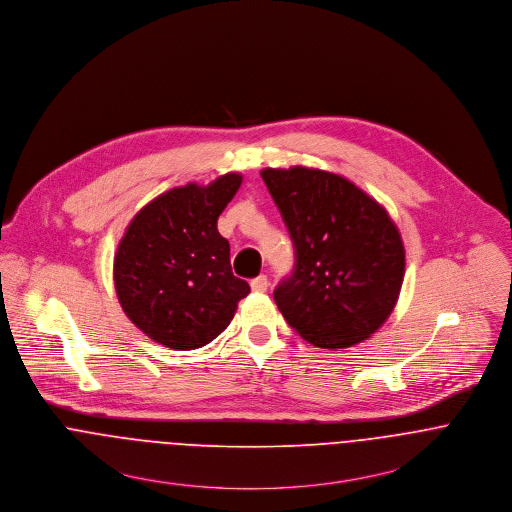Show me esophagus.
Listing matches in <instances>:
<instances>
[{
  "label": "esophagus",
  "instance_id": "34e87169",
  "mask_svg": "<svg viewBox=\"0 0 512 512\" xmlns=\"http://www.w3.org/2000/svg\"><path fill=\"white\" fill-rule=\"evenodd\" d=\"M251 288H253L255 292H265V290L269 288V279H267L265 275H259V277H255V279L251 281Z\"/></svg>",
  "mask_w": 512,
  "mask_h": 512
}]
</instances>
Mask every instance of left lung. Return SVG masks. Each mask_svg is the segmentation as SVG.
<instances>
[{"label":"left lung","instance_id":"left-lung-1","mask_svg":"<svg viewBox=\"0 0 512 512\" xmlns=\"http://www.w3.org/2000/svg\"><path fill=\"white\" fill-rule=\"evenodd\" d=\"M294 243L296 265L275 288L288 326L322 349L375 334L404 279V245L387 210L334 172L263 169Z\"/></svg>","mask_w":512,"mask_h":512}]
</instances>
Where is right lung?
Returning <instances> with one entry per match:
<instances>
[{"label": "right lung", "instance_id": "1", "mask_svg": "<svg viewBox=\"0 0 512 512\" xmlns=\"http://www.w3.org/2000/svg\"><path fill=\"white\" fill-rule=\"evenodd\" d=\"M228 172L208 186L172 188L137 212L114 257V283L127 318L171 349L218 338L249 284L231 273L218 218L241 186Z\"/></svg>", "mask_w": 512, "mask_h": 512}]
</instances>
